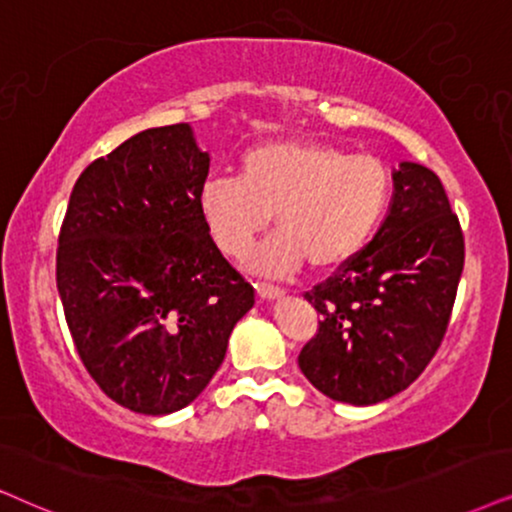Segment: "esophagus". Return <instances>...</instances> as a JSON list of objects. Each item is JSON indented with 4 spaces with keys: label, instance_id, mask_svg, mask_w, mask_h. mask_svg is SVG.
I'll list each match as a JSON object with an SVG mask.
<instances>
[{
    "label": "esophagus",
    "instance_id": "34e87169",
    "mask_svg": "<svg viewBox=\"0 0 512 512\" xmlns=\"http://www.w3.org/2000/svg\"><path fill=\"white\" fill-rule=\"evenodd\" d=\"M255 288L262 300H278V297H283V290L278 286H271V283H257Z\"/></svg>",
    "mask_w": 512,
    "mask_h": 512
}]
</instances>
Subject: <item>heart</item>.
<instances>
[{
	"label": "heart",
	"instance_id": "heart-1",
	"mask_svg": "<svg viewBox=\"0 0 512 512\" xmlns=\"http://www.w3.org/2000/svg\"><path fill=\"white\" fill-rule=\"evenodd\" d=\"M392 179L371 155H347L312 139L267 141L243 153L238 179L200 186L198 210L224 255L243 257L269 229L276 236L250 257L257 274L342 269L361 255L390 203Z\"/></svg>",
	"mask_w": 512,
	"mask_h": 512
}]
</instances>
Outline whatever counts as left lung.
<instances>
[{"label":"left lung","instance_id":"1","mask_svg":"<svg viewBox=\"0 0 512 512\" xmlns=\"http://www.w3.org/2000/svg\"><path fill=\"white\" fill-rule=\"evenodd\" d=\"M392 184L373 241L304 295L321 321L297 357L300 371L326 397L354 406L390 399L425 371L463 274V231L437 174L399 163Z\"/></svg>","mask_w":512,"mask_h":512}]
</instances>
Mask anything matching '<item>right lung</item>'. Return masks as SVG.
Masks as SVG:
<instances>
[{
	"mask_svg": "<svg viewBox=\"0 0 512 512\" xmlns=\"http://www.w3.org/2000/svg\"><path fill=\"white\" fill-rule=\"evenodd\" d=\"M208 172L181 122L122 141L70 193L56 250L63 314L96 385L134 413L189 406L255 304L200 217Z\"/></svg>",
	"mask_w": 512,
	"mask_h": 512,
	"instance_id": "right-lung-1",
	"label": "right lung"
}]
</instances>
